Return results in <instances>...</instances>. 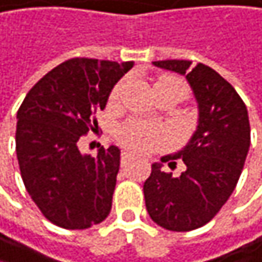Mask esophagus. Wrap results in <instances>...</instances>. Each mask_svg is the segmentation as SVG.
<instances>
[{
    "instance_id": "34e87169",
    "label": "esophagus",
    "mask_w": 262,
    "mask_h": 262,
    "mask_svg": "<svg viewBox=\"0 0 262 262\" xmlns=\"http://www.w3.org/2000/svg\"><path fill=\"white\" fill-rule=\"evenodd\" d=\"M121 160H122V163H128V161H132V160H134V157L130 155V154H127V152H124V154L121 155Z\"/></svg>"
}]
</instances>
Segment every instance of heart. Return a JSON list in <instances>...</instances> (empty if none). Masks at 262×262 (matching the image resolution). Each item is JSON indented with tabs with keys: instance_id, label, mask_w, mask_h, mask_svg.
<instances>
[{
	"instance_id": "obj_1",
	"label": "heart",
	"mask_w": 262,
	"mask_h": 262,
	"mask_svg": "<svg viewBox=\"0 0 262 262\" xmlns=\"http://www.w3.org/2000/svg\"><path fill=\"white\" fill-rule=\"evenodd\" d=\"M155 85H166L177 88L182 95H186V85L172 76H161ZM119 86H116L112 93V99H116ZM116 138L118 141L125 146L127 149L134 150L137 154H149L157 150L166 143V134L164 130L150 122H144L140 119H128L122 122L116 128Z\"/></svg>"
}]
</instances>
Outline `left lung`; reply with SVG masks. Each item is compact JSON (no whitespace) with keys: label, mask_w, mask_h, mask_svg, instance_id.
Wrapping results in <instances>:
<instances>
[{"label":"left lung","mask_w":262,"mask_h":262,"mask_svg":"<svg viewBox=\"0 0 262 262\" xmlns=\"http://www.w3.org/2000/svg\"><path fill=\"white\" fill-rule=\"evenodd\" d=\"M154 65L186 76L199 105V124L182 150L161 158H180L185 173L174 178L161 169V163L152 164L143 186L146 210L166 230L191 231L208 224L236 188L250 147L249 113L231 83L213 68L203 63L191 68L189 60Z\"/></svg>","instance_id":"8db88e82"}]
</instances>
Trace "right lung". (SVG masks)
<instances>
[{
    "mask_svg": "<svg viewBox=\"0 0 262 262\" xmlns=\"http://www.w3.org/2000/svg\"><path fill=\"white\" fill-rule=\"evenodd\" d=\"M134 62L70 59L43 76L16 113V158L43 216L67 230L101 224L112 210L119 171L116 146L82 155L79 140L98 128L116 82Z\"/></svg>",
    "mask_w": 262,
    "mask_h": 262,
    "instance_id": "1",
    "label": "right lung"
}]
</instances>
